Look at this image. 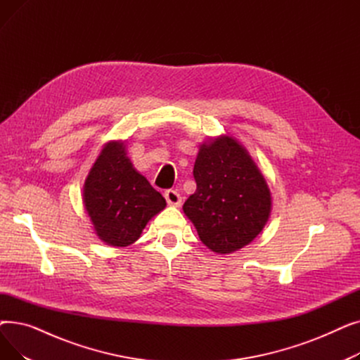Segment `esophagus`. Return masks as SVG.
Wrapping results in <instances>:
<instances>
[{
    "label": "esophagus",
    "instance_id": "esophagus-1",
    "mask_svg": "<svg viewBox=\"0 0 360 360\" xmlns=\"http://www.w3.org/2000/svg\"><path fill=\"white\" fill-rule=\"evenodd\" d=\"M165 198H166V201H167L169 205L178 207V205L182 202V197H181L179 193H176L175 190H167V191L165 193Z\"/></svg>",
    "mask_w": 360,
    "mask_h": 360
}]
</instances>
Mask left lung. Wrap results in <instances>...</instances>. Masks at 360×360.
Segmentation results:
<instances>
[{
    "instance_id": "8db88e82",
    "label": "left lung",
    "mask_w": 360,
    "mask_h": 360,
    "mask_svg": "<svg viewBox=\"0 0 360 360\" xmlns=\"http://www.w3.org/2000/svg\"><path fill=\"white\" fill-rule=\"evenodd\" d=\"M194 179L182 209L205 247L231 254L251 243L270 217L271 194L247 148L229 136L201 144Z\"/></svg>"
}]
</instances>
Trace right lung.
Wrapping results in <instances>:
<instances>
[{
	"label": "right lung",
	"mask_w": 360,
	"mask_h": 360,
	"mask_svg": "<svg viewBox=\"0 0 360 360\" xmlns=\"http://www.w3.org/2000/svg\"><path fill=\"white\" fill-rule=\"evenodd\" d=\"M83 202L101 240L110 247L134 243L166 201L127 158L122 141H109L91 166Z\"/></svg>",
	"instance_id": "1"
}]
</instances>
